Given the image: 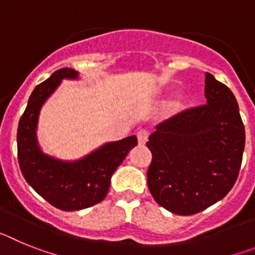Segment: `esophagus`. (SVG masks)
I'll use <instances>...</instances> for the list:
<instances>
[{
    "instance_id": "obj_1",
    "label": "esophagus",
    "mask_w": 255,
    "mask_h": 255,
    "mask_svg": "<svg viewBox=\"0 0 255 255\" xmlns=\"http://www.w3.org/2000/svg\"><path fill=\"white\" fill-rule=\"evenodd\" d=\"M148 131H145V130H140V131L136 134V136H138V143L139 145H144V144L147 143L148 141Z\"/></svg>"
}]
</instances>
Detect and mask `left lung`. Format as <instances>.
<instances>
[{
    "mask_svg": "<svg viewBox=\"0 0 255 255\" xmlns=\"http://www.w3.org/2000/svg\"><path fill=\"white\" fill-rule=\"evenodd\" d=\"M207 105L157 126L147 147L148 188L159 206L180 216L217 203L233 189L242 166L245 129L234 93L206 73Z\"/></svg>",
    "mask_w": 255,
    "mask_h": 255,
    "instance_id": "obj_1",
    "label": "left lung"
}]
</instances>
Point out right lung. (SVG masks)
Wrapping results in <instances>:
<instances>
[{
    "mask_svg": "<svg viewBox=\"0 0 255 255\" xmlns=\"http://www.w3.org/2000/svg\"><path fill=\"white\" fill-rule=\"evenodd\" d=\"M65 79L79 80V71L57 70L31 92L17 126V158L29 185L53 207L69 212L105 199L112 175L136 147L138 139L131 135L108 141L78 159H62L43 152L37 136L40 110Z\"/></svg>",
    "mask_w": 255,
    "mask_h": 255,
    "instance_id": "obj_1",
    "label": "right lung"
}]
</instances>
